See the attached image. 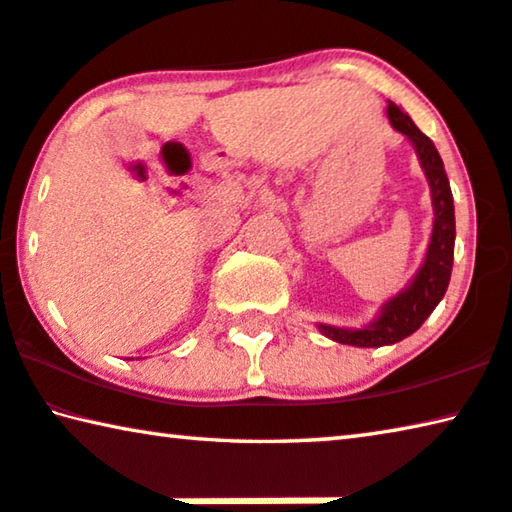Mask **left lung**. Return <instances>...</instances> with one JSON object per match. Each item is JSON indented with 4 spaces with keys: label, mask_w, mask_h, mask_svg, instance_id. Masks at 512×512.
Here are the masks:
<instances>
[{
    "label": "left lung",
    "mask_w": 512,
    "mask_h": 512,
    "mask_svg": "<svg viewBox=\"0 0 512 512\" xmlns=\"http://www.w3.org/2000/svg\"><path fill=\"white\" fill-rule=\"evenodd\" d=\"M389 121L393 128L412 141L419 155V162L426 171L432 208H435V222H432V238L428 245L426 261L416 272L410 286L398 293L393 300L382 306L380 316L364 329H343L332 325H318V329L332 341L357 345V348H380V345L398 343L414 334L426 318L442 302V297L451 281L453 270V247H455V208L453 194L448 185L444 162L439 157L432 141L416 128L414 121L398 105L389 100L387 107Z\"/></svg>",
    "instance_id": "1"
}]
</instances>
